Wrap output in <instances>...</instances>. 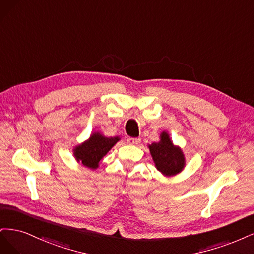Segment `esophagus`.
Segmentation results:
<instances>
[{"label":"esophagus","mask_w":254,"mask_h":254,"mask_svg":"<svg viewBox=\"0 0 254 254\" xmlns=\"http://www.w3.org/2000/svg\"><path fill=\"white\" fill-rule=\"evenodd\" d=\"M127 143H129V144H138V143H140V138L128 137V138L127 139Z\"/></svg>","instance_id":"obj_1"}]
</instances>
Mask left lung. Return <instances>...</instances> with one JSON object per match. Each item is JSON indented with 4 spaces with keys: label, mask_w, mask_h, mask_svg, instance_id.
I'll use <instances>...</instances> for the list:
<instances>
[{
    "label": "left lung",
    "mask_w": 254,
    "mask_h": 254,
    "mask_svg": "<svg viewBox=\"0 0 254 254\" xmlns=\"http://www.w3.org/2000/svg\"><path fill=\"white\" fill-rule=\"evenodd\" d=\"M149 148L155 166L162 174L171 176L183 170L185 166L184 154L173 145L166 132L161 133L159 142L152 143Z\"/></svg>",
    "instance_id": "1"
}]
</instances>
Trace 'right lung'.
<instances>
[{
  "instance_id": "right-lung-1",
  "label": "right lung",
  "mask_w": 254,
  "mask_h": 254,
  "mask_svg": "<svg viewBox=\"0 0 254 254\" xmlns=\"http://www.w3.org/2000/svg\"><path fill=\"white\" fill-rule=\"evenodd\" d=\"M118 140V137H104L99 133H95L86 142L75 149L76 159L87 168L96 169L104 155Z\"/></svg>"
}]
</instances>
